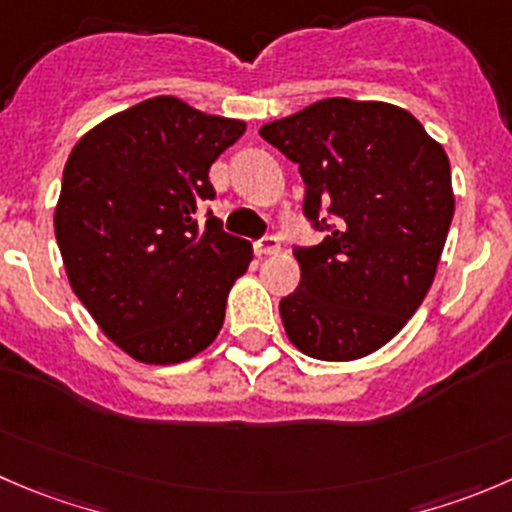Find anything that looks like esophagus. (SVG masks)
Listing matches in <instances>:
<instances>
[{"label": "esophagus", "mask_w": 512, "mask_h": 512, "mask_svg": "<svg viewBox=\"0 0 512 512\" xmlns=\"http://www.w3.org/2000/svg\"><path fill=\"white\" fill-rule=\"evenodd\" d=\"M255 252L260 257H270V255H277L280 252V240L277 237H262L260 242H255Z\"/></svg>", "instance_id": "obj_1"}]
</instances>
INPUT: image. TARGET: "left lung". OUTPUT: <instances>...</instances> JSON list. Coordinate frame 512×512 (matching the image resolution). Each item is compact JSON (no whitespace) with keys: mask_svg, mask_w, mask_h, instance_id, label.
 I'll return each mask as SVG.
<instances>
[{"mask_svg":"<svg viewBox=\"0 0 512 512\" xmlns=\"http://www.w3.org/2000/svg\"><path fill=\"white\" fill-rule=\"evenodd\" d=\"M260 135L300 167L302 210L327 230L320 245L295 247L300 285L280 300L287 337L315 360L380 350L425 300L443 255L455 212L443 145L403 107L345 97Z\"/></svg>","mask_w":512,"mask_h":512,"instance_id":"1","label":"left lung"}]
</instances>
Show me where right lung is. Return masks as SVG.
Segmentation results:
<instances>
[{
	"mask_svg": "<svg viewBox=\"0 0 512 512\" xmlns=\"http://www.w3.org/2000/svg\"><path fill=\"white\" fill-rule=\"evenodd\" d=\"M245 127L152 97L92 127L64 165L54 235L69 285L135 360H190L225 322L252 245L215 217L200 227L195 212L215 197L212 162Z\"/></svg>",
	"mask_w": 512,
	"mask_h": 512,
	"instance_id": "right-lung-1",
	"label": "right lung"
}]
</instances>
